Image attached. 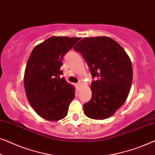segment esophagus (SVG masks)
<instances>
[{"label":"esophagus","instance_id":"esophagus-1","mask_svg":"<svg viewBox=\"0 0 155 155\" xmlns=\"http://www.w3.org/2000/svg\"><path fill=\"white\" fill-rule=\"evenodd\" d=\"M76 86H77V87H78V89H81V87H82V83H80V82H78V83H77V84H76Z\"/></svg>","mask_w":155,"mask_h":155}]
</instances>
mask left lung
I'll use <instances>...</instances> for the list:
<instances>
[{"label": "left lung", "instance_id": "obj_1", "mask_svg": "<svg viewBox=\"0 0 155 155\" xmlns=\"http://www.w3.org/2000/svg\"><path fill=\"white\" fill-rule=\"evenodd\" d=\"M74 50L81 53L91 74V99L83 105L85 115L93 120L109 118L124 104L133 79V68L126 51L107 36L82 38Z\"/></svg>", "mask_w": 155, "mask_h": 155}]
</instances>
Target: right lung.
I'll return each mask as SVG.
<instances>
[{"label":"right lung","mask_w":155,"mask_h":155,"mask_svg":"<svg viewBox=\"0 0 155 155\" xmlns=\"http://www.w3.org/2000/svg\"><path fill=\"white\" fill-rule=\"evenodd\" d=\"M80 38L51 36L31 51L24 72V89L31 107L44 120L56 122L68 114L75 87L60 78L61 60Z\"/></svg>","instance_id":"add662e5"}]
</instances>
